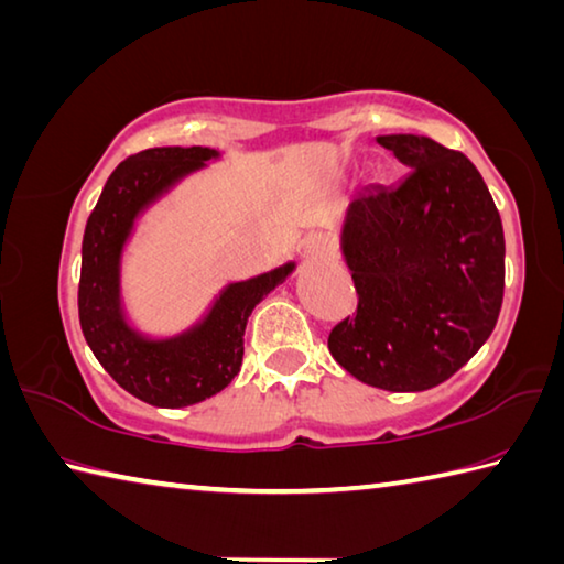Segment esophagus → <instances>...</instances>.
Here are the masks:
<instances>
[{
	"mask_svg": "<svg viewBox=\"0 0 564 564\" xmlns=\"http://www.w3.org/2000/svg\"><path fill=\"white\" fill-rule=\"evenodd\" d=\"M335 253V239L330 234H323V231H315L308 234L303 241V256L305 259H330Z\"/></svg>",
	"mask_w": 564,
	"mask_h": 564,
	"instance_id": "1",
	"label": "esophagus"
}]
</instances>
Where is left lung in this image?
Segmentation results:
<instances>
[{"label":"left lung","instance_id":"obj_1","mask_svg":"<svg viewBox=\"0 0 564 564\" xmlns=\"http://www.w3.org/2000/svg\"><path fill=\"white\" fill-rule=\"evenodd\" d=\"M409 170L347 207L340 247L357 311L327 350L387 392H424L458 372L494 333L506 285L503 224L464 152L424 135H380Z\"/></svg>","mask_w":564,"mask_h":564}]
</instances>
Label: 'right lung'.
<instances>
[{"instance_id": "add662e5", "label": "right lung", "mask_w": 564, "mask_h": 564, "mask_svg": "<svg viewBox=\"0 0 564 564\" xmlns=\"http://www.w3.org/2000/svg\"><path fill=\"white\" fill-rule=\"evenodd\" d=\"M214 158L219 152L209 148H150L122 160L108 177L84 231L80 330L112 380L152 406L180 409L221 392L241 370L243 330L251 311L295 269L291 261L229 283L207 315L180 335L148 337L128 323L120 295V261L135 219Z\"/></svg>"}]
</instances>
